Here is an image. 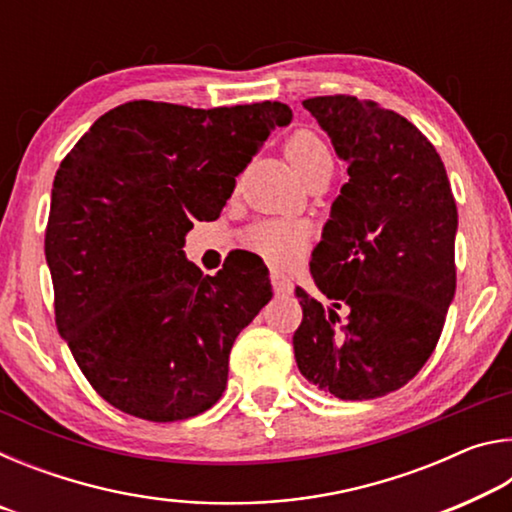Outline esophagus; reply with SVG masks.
Here are the masks:
<instances>
[{"label": "esophagus", "mask_w": 512, "mask_h": 512, "mask_svg": "<svg viewBox=\"0 0 512 512\" xmlns=\"http://www.w3.org/2000/svg\"><path fill=\"white\" fill-rule=\"evenodd\" d=\"M271 287L275 291V296H291V293H293V282L289 280L287 275H282L277 271L271 273Z\"/></svg>", "instance_id": "esophagus-1"}]
</instances>
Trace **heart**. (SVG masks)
<instances>
[{"mask_svg":"<svg viewBox=\"0 0 512 512\" xmlns=\"http://www.w3.org/2000/svg\"><path fill=\"white\" fill-rule=\"evenodd\" d=\"M284 153H287L291 167L298 171L300 178H305L318 164L332 162V153H329L327 144L314 131L293 133L287 140V146H284ZM309 241L311 230L302 221L271 219L255 223L246 232V246L273 266L296 264L307 253Z\"/></svg>","mask_w":512,"mask_h":512,"instance_id":"1","label":"heart"}]
</instances>
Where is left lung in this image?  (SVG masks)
<instances>
[{"mask_svg": "<svg viewBox=\"0 0 512 512\" xmlns=\"http://www.w3.org/2000/svg\"><path fill=\"white\" fill-rule=\"evenodd\" d=\"M350 180L332 203L311 275L296 289L302 377L339 400H375L418 375L456 291L458 212L445 164L409 119L350 94L302 101Z\"/></svg>", "mask_w": 512, "mask_h": 512, "instance_id": "left-lung-1", "label": "left lung"}]
</instances>
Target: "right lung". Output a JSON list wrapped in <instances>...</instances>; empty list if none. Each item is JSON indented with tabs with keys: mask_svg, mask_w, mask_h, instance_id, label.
Instances as JSON below:
<instances>
[{
	"mask_svg": "<svg viewBox=\"0 0 512 512\" xmlns=\"http://www.w3.org/2000/svg\"><path fill=\"white\" fill-rule=\"evenodd\" d=\"M291 108L280 101L189 108L128 101L94 121L60 162L45 255L56 327L103 400L151 422L210 409L232 343L271 300L264 268L198 271L183 255Z\"/></svg>",
	"mask_w": 512,
	"mask_h": 512,
	"instance_id": "obj_1",
	"label": "right lung"
}]
</instances>
